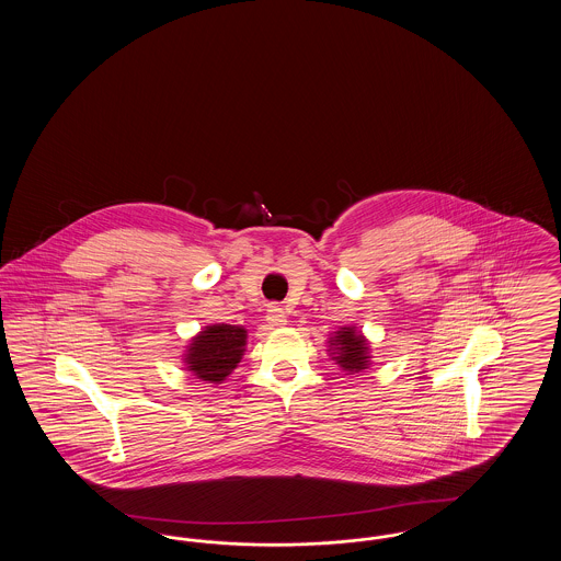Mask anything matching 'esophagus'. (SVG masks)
I'll return each instance as SVG.
<instances>
[{"mask_svg": "<svg viewBox=\"0 0 561 561\" xmlns=\"http://www.w3.org/2000/svg\"><path fill=\"white\" fill-rule=\"evenodd\" d=\"M286 321H288V316H286V311H284L279 305H268V325H273V328H282V325H286Z\"/></svg>", "mask_w": 561, "mask_h": 561, "instance_id": "esophagus-1", "label": "esophagus"}]
</instances>
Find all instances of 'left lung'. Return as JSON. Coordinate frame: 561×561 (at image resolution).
<instances>
[{
  "label": "left lung",
  "instance_id": "obj_1",
  "mask_svg": "<svg viewBox=\"0 0 561 561\" xmlns=\"http://www.w3.org/2000/svg\"><path fill=\"white\" fill-rule=\"evenodd\" d=\"M330 351L336 364L347 373H359L368 368V362H370L368 341L355 328H341L330 339Z\"/></svg>",
  "mask_w": 561,
  "mask_h": 561
}]
</instances>
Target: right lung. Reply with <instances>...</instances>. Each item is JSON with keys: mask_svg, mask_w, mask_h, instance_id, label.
Instances as JSON below:
<instances>
[{"mask_svg": "<svg viewBox=\"0 0 561 561\" xmlns=\"http://www.w3.org/2000/svg\"><path fill=\"white\" fill-rule=\"evenodd\" d=\"M245 330L241 325L214 323L206 325L188 345L185 364L202 380L222 382L240 364L245 347Z\"/></svg>", "mask_w": 561, "mask_h": 561, "instance_id": "right-lung-1", "label": "right lung"}]
</instances>
